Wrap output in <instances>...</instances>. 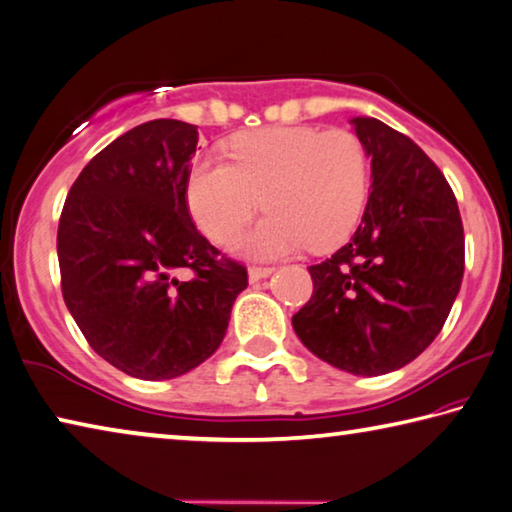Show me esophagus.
Segmentation results:
<instances>
[{"label": "esophagus", "instance_id": "1", "mask_svg": "<svg viewBox=\"0 0 512 512\" xmlns=\"http://www.w3.org/2000/svg\"><path fill=\"white\" fill-rule=\"evenodd\" d=\"M273 271H275L273 266H250L248 277H250V282H257V280H264V277H268Z\"/></svg>", "mask_w": 512, "mask_h": 512}]
</instances>
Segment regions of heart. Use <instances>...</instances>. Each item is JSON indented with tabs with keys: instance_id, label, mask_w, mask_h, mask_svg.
<instances>
[{
	"instance_id": "b5f03b06",
	"label": "heart",
	"mask_w": 512,
	"mask_h": 512,
	"mask_svg": "<svg viewBox=\"0 0 512 512\" xmlns=\"http://www.w3.org/2000/svg\"><path fill=\"white\" fill-rule=\"evenodd\" d=\"M230 160L201 158L187 178L194 219L216 244H232L250 219L271 210L246 239L257 257L332 250L359 228L370 196V158L348 128L273 126L230 142Z\"/></svg>"
}]
</instances>
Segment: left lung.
<instances>
[{"instance_id":"8db88e82","label":"left lung","mask_w":512,"mask_h":512,"mask_svg":"<svg viewBox=\"0 0 512 512\" xmlns=\"http://www.w3.org/2000/svg\"><path fill=\"white\" fill-rule=\"evenodd\" d=\"M372 158V192L354 237L309 266L314 293L291 318L332 366L377 377L429 348L463 282L465 235L452 187L411 137L352 119Z\"/></svg>"}]
</instances>
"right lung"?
<instances>
[{
	"instance_id": "obj_1",
	"label": "right lung",
	"mask_w": 512,
	"mask_h": 512,
	"mask_svg": "<svg viewBox=\"0 0 512 512\" xmlns=\"http://www.w3.org/2000/svg\"><path fill=\"white\" fill-rule=\"evenodd\" d=\"M196 128L153 119L117 137L85 164L60 212L69 314L101 359L137 379H173L212 357L248 287L246 266L189 216Z\"/></svg>"
}]
</instances>
